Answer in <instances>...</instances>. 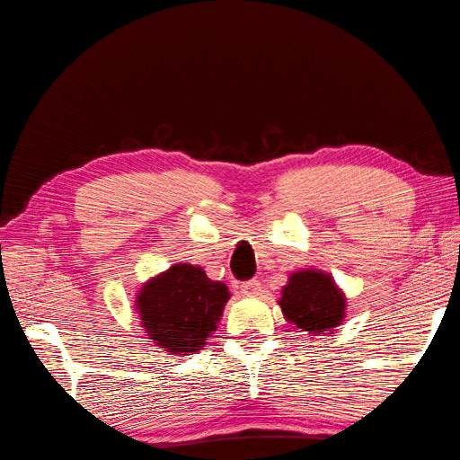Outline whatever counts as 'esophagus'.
<instances>
[{
  "instance_id": "1",
  "label": "esophagus",
  "mask_w": 460,
  "mask_h": 460,
  "mask_svg": "<svg viewBox=\"0 0 460 460\" xmlns=\"http://www.w3.org/2000/svg\"><path fill=\"white\" fill-rule=\"evenodd\" d=\"M241 291H243L245 296H261L263 286H261V281H259V279H249V281H243Z\"/></svg>"
}]
</instances>
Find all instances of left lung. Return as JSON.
<instances>
[{
    "label": "left lung",
    "instance_id": "left-lung-1",
    "mask_svg": "<svg viewBox=\"0 0 460 460\" xmlns=\"http://www.w3.org/2000/svg\"><path fill=\"white\" fill-rule=\"evenodd\" d=\"M283 315L302 332L323 333L344 320L346 297L330 275L322 271H297L281 291Z\"/></svg>",
    "mask_w": 460,
    "mask_h": 460
}]
</instances>
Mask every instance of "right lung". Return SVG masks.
Returning <instances> with one entry per match:
<instances>
[{
	"label": "right lung",
	"instance_id": "obj_1",
	"mask_svg": "<svg viewBox=\"0 0 460 460\" xmlns=\"http://www.w3.org/2000/svg\"><path fill=\"white\" fill-rule=\"evenodd\" d=\"M229 297L227 286L208 279L201 267L179 263L146 283L137 307L156 346L187 354L203 348Z\"/></svg>",
	"mask_w": 460,
	"mask_h": 460
}]
</instances>
